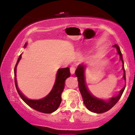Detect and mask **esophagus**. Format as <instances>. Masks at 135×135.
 Returning <instances> with one entry per match:
<instances>
[{
  "mask_svg": "<svg viewBox=\"0 0 135 135\" xmlns=\"http://www.w3.org/2000/svg\"><path fill=\"white\" fill-rule=\"evenodd\" d=\"M70 74L73 75V74H74L75 73V67L74 66H71L70 69Z\"/></svg>",
  "mask_w": 135,
  "mask_h": 135,
  "instance_id": "34e87169",
  "label": "esophagus"
}]
</instances>
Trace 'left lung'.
<instances>
[{
  "mask_svg": "<svg viewBox=\"0 0 135 135\" xmlns=\"http://www.w3.org/2000/svg\"><path fill=\"white\" fill-rule=\"evenodd\" d=\"M115 48H116L118 54H119V57H120L121 61L123 63V66L122 69L123 70V79L126 82V72H125L124 69V62H123V57H122V52L120 51L119 47L117 44L113 46ZM86 68V65L85 64H80L78 66L75 71V75L78 78V86L79 89H80V93L82 96L84 103L86 108H88L89 111L92 112L97 113V114H100V113H104L107 112L108 110L111 109L117 103L119 99L122 97L124 89L126 88V85L122 88L119 91V94L117 96L113 97L110 98L108 99H103L98 98L91 93L88 89V86L86 85L85 80V70Z\"/></svg>",
  "mask_w": 135,
  "mask_h": 135,
  "instance_id": "obj_1",
  "label": "left lung"
}]
</instances>
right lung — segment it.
Listing matches in <instances>:
<instances>
[{
    "label": "right lung",
    "instance_id": "add662e5",
    "mask_svg": "<svg viewBox=\"0 0 135 135\" xmlns=\"http://www.w3.org/2000/svg\"><path fill=\"white\" fill-rule=\"evenodd\" d=\"M27 46V42H26L24 45V47L25 48ZM21 55L19 57L14 69L15 84H16V89L17 91V93H19V95L27 105L36 111L45 113V114H51V113L54 112L55 110H57L61 103V94L63 91L64 88H65V80L70 76V69L69 67H66L58 69L57 72L55 84H54L52 89L48 95L40 99H28L19 90L18 86H17V78H16L17 66L21 59Z\"/></svg>",
    "mask_w": 135,
    "mask_h": 135
}]
</instances>
